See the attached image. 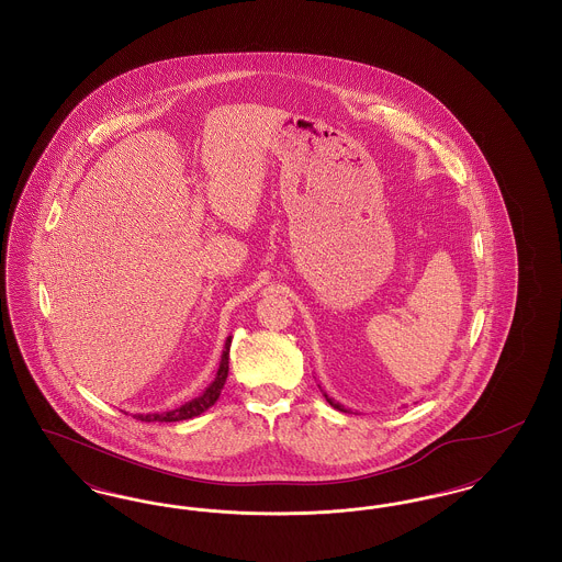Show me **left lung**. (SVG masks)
<instances>
[{
  "label": "left lung",
  "instance_id": "8db88e82",
  "mask_svg": "<svg viewBox=\"0 0 562 562\" xmlns=\"http://www.w3.org/2000/svg\"><path fill=\"white\" fill-rule=\"evenodd\" d=\"M321 392H322V396H324V398H326V402H328V404H330V406H333V408H337V411H344V413H348V408H346V406H344V404H339V402L333 401V398H330V396H328V394H326V392H324V390H322V387H321Z\"/></svg>",
  "mask_w": 562,
  "mask_h": 562
}]
</instances>
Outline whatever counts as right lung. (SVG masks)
Segmentation results:
<instances>
[{
    "label": "right lung",
    "instance_id": "right-lung-1",
    "mask_svg": "<svg viewBox=\"0 0 562 562\" xmlns=\"http://www.w3.org/2000/svg\"><path fill=\"white\" fill-rule=\"evenodd\" d=\"M229 346H232V335L225 339V348L221 353V362H218V369L214 374V381L198 396V398H191V401L172 408V411H161V413H138L134 415L138 422H147V424H170V422H186L191 417H198L202 415L204 411H209L213 406L214 402L218 401L221 396V390L227 381V373H229Z\"/></svg>",
    "mask_w": 562,
    "mask_h": 562
}]
</instances>
